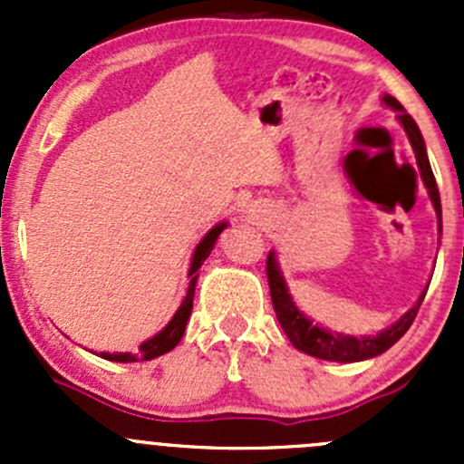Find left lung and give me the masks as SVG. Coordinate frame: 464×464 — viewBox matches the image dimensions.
I'll use <instances>...</instances> for the list:
<instances>
[{"mask_svg": "<svg viewBox=\"0 0 464 464\" xmlns=\"http://www.w3.org/2000/svg\"><path fill=\"white\" fill-rule=\"evenodd\" d=\"M386 105H391L392 110L400 111V121L404 125L406 134H409V141L415 150V159H418L420 166V175H422L424 186H427L429 195H431V202L435 213H438V228L442 233V206H440V193H438V184H435V177L431 170V163H429L427 157V148H424V139L420 134L418 125L415 121L411 119V114H406L404 107L400 105V101L392 96L383 98ZM266 280H269V294H271V303H274L276 316H278L280 327L285 330L287 339L292 341L294 348L303 350L305 354H312L316 359H325V362H363V359L377 357V354L386 353L391 345H395L401 336L406 334V330L411 327V323L415 321L418 316L420 305L424 301V292L420 296L418 305L411 307L400 321L395 323L388 330L379 332L377 336H343V334H332V332L323 330V327L314 325L310 319L298 312V307L294 305L292 296H289L287 287H285V280L280 276L278 265H276L274 254L266 256Z\"/></svg>", "mask_w": 464, "mask_h": 464, "instance_id": "obj_1", "label": "left lung"}]
</instances>
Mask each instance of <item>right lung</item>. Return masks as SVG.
<instances>
[{
  "instance_id": "right-lung-1",
  "label": "right lung",
  "mask_w": 464,
  "mask_h": 464,
  "mask_svg": "<svg viewBox=\"0 0 464 464\" xmlns=\"http://www.w3.org/2000/svg\"><path fill=\"white\" fill-rule=\"evenodd\" d=\"M224 227H227V224H218L215 228H210V231L206 233L204 240L198 245V249H195L193 265H190V271H188V278H190L188 292H186V298L181 301V307L177 310V314L172 316V321L168 323V325L163 327L157 336H152V339H148L145 343L139 345V353H134V354L132 353H116V354L101 353L102 359H110V362H123V363L148 362V359L161 357V354L170 353V350L179 343L181 336H184L186 323H188L190 312H193V296H195V283H198V269L202 266V262L208 258L210 251H213L215 240H218V236L222 233Z\"/></svg>"
}]
</instances>
